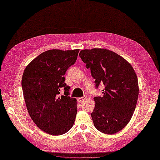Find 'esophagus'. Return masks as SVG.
Masks as SVG:
<instances>
[{"label":"esophagus","mask_w":160,"mask_h":160,"mask_svg":"<svg viewBox=\"0 0 160 160\" xmlns=\"http://www.w3.org/2000/svg\"><path fill=\"white\" fill-rule=\"evenodd\" d=\"M87 98V96L86 95H84L83 97H80V98H78V99H77V100H78V101L79 103H81L82 101H83L85 99H86Z\"/></svg>","instance_id":"34e87169"}]
</instances>
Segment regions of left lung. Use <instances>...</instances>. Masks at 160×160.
<instances>
[{
    "mask_svg": "<svg viewBox=\"0 0 160 160\" xmlns=\"http://www.w3.org/2000/svg\"><path fill=\"white\" fill-rule=\"evenodd\" d=\"M79 56L91 69L96 88L100 83L105 85L103 96L94 98L91 117L94 126L105 134L119 132L132 119L138 100V79L133 67L107 49L83 50Z\"/></svg>",
    "mask_w": 160,
    "mask_h": 160,
    "instance_id": "8db88e82",
    "label": "left lung"
}]
</instances>
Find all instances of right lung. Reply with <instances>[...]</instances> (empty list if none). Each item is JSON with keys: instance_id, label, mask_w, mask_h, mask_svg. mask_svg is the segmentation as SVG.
<instances>
[{"instance_id": "obj_1", "label": "right lung", "mask_w": 160, "mask_h": 160, "mask_svg": "<svg viewBox=\"0 0 160 160\" xmlns=\"http://www.w3.org/2000/svg\"><path fill=\"white\" fill-rule=\"evenodd\" d=\"M79 50L46 51L24 70L22 87L28 112L36 126L47 133L64 134L75 122L77 99L69 96L70 87L64 82V75L75 63ZM62 89L64 95L60 96Z\"/></svg>"}]
</instances>
